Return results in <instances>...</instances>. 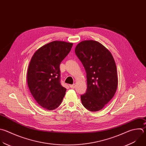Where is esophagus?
<instances>
[{
	"label": "esophagus",
	"mask_w": 146,
	"mask_h": 146,
	"mask_svg": "<svg viewBox=\"0 0 146 146\" xmlns=\"http://www.w3.org/2000/svg\"><path fill=\"white\" fill-rule=\"evenodd\" d=\"M69 86L71 88H72V89H74V88H75V86H76V85L74 84H73V85H69Z\"/></svg>",
	"instance_id": "esophagus-1"
}]
</instances>
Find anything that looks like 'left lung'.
<instances>
[{"label": "left lung", "mask_w": 146, "mask_h": 146, "mask_svg": "<svg viewBox=\"0 0 146 146\" xmlns=\"http://www.w3.org/2000/svg\"><path fill=\"white\" fill-rule=\"evenodd\" d=\"M75 53L86 73L87 89L81 96L82 104L90 111H100L113 98L117 89L118 79L113 57L106 47L93 40L79 43Z\"/></svg>", "instance_id": "8db88e82"}]
</instances>
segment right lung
Instances as JSON below:
<instances>
[{
	"label": "right lung",
	"instance_id": "obj_1",
	"mask_svg": "<svg viewBox=\"0 0 146 146\" xmlns=\"http://www.w3.org/2000/svg\"><path fill=\"white\" fill-rule=\"evenodd\" d=\"M73 43L53 41L37 50L32 57L28 70L27 84L37 103L47 110L61 104L66 89L60 82V65L70 52Z\"/></svg>",
	"mask_w": 146,
	"mask_h": 146
}]
</instances>
